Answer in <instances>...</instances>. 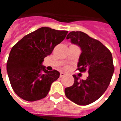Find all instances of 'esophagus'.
Instances as JSON below:
<instances>
[{
  "label": "esophagus",
  "mask_w": 121,
  "mask_h": 121,
  "mask_svg": "<svg viewBox=\"0 0 121 121\" xmlns=\"http://www.w3.org/2000/svg\"><path fill=\"white\" fill-rule=\"evenodd\" d=\"M65 75V74L64 73H60V78H61V77H63V76H64Z\"/></svg>",
  "instance_id": "1"
}]
</instances>
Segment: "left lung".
<instances>
[{"label": "left lung", "instance_id": "obj_1", "mask_svg": "<svg viewBox=\"0 0 121 121\" xmlns=\"http://www.w3.org/2000/svg\"><path fill=\"white\" fill-rule=\"evenodd\" d=\"M78 45L82 53L78 63L80 73L88 71L86 80L74 74V84L65 89V94L75 104L86 106L96 101L109 86L114 72L111 52L101 42L82 32H71L67 39Z\"/></svg>", "mask_w": 121, "mask_h": 121}]
</instances>
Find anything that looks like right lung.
Instances as JSON below:
<instances>
[{
  "mask_svg": "<svg viewBox=\"0 0 121 121\" xmlns=\"http://www.w3.org/2000/svg\"><path fill=\"white\" fill-rule=\"evenodd\" d=\"M67 33L65 30L40 28L25 35L12 47L7 72L12 88L20 98L33 102L47 96L60 73L46 70L42 63Z\"/></svg>",
  "mask_w": 121,
  "mask_h": 121,
  "instance_id": "obj_1",
  "label": "right lung"
}]
</instances>
